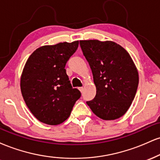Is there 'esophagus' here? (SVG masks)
<instances>
[{
	"instance_id": "1",
	"label": "esophagus",
	"mask_w": 160,
	"mask_h": 160,
	"mask_svg": "<svg viewBox=\"0 0 160 160\" xmlns=\"http://www.w3.org/2000/svg\"><path fill=\"white\" fill-rule=\"evenodd\" d=\"M78 89H79V90H80V92H82V91H83V88H82V87H78Z\"/></svg>"
}]
</instances>
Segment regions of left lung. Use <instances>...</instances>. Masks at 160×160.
<instances>
[{"mask_svg": "<svg viewBox=\"0 0 160 160\" xmlns=\"http://www.w3.org/2000/svg\"><path fill=\"white\" fill-rule=\"evenodd\" d=\"M96 86V95L86 102L92 111L104 120L126 113L136 94L138 73L127 51L112 41L80 40Z\"/></svg>", "mask_w": 160, "mask_h": 160, "instance_id": "1", "label": "left lung"}]
</instances>
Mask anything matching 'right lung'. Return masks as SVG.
Returning a JSON list of instances; mask_svg holds the SVG:
<instances>
[{
    "instance_id": "obj_1",
    "label": "right lung",
    "mask_w": 160,
    "mask_h": 160,
    "mask_svg": "<svg viewBox=\"0 0 160 160\" xmlns=\"http://www.w3.org/2000/svg\"><path fill=\"white\" fill-rule=\"evenodd\" d=\"M79 41L43 46L37 49L25 63L21 91L33 115L48 125H58L68 118L81 96L66 74L67 62L76 52Z\"/></svg>"
}]
</instances>
